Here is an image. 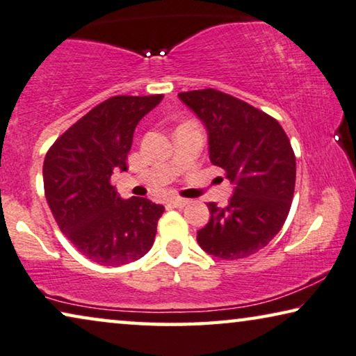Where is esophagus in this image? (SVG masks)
I'll use <instances>...</instances> for the list:
<instances>
[{"instance_id":"1","label":"esophagus","mask_w":356,"mask_h":356,"mask_svg":"<svg viewBox=\"0 0 356 356\" xmlns=\"http://www.w3.org/2000/svg\"><path fill=\"white\" fill-rule=\"evenodd\" d=\"M169 204H172L174 208H184L185 204H188V202L184 198H171L169 200Z\"/></svg>"}]
</instances>
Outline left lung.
Here are the masks:
<instances>
[{"label":"left lung","instance_id":"8db88e82","mask_svg":"<svg viewBox=\"0 0 356 356\" xmlns=\"http://www.w3.org/2000/svg\"><path fill=\"white\" fill-rule=\"evenodd\" d=\"M208 132V153L234 184L226 208L208 203L197 232L204 252L222 259L252 257L282 229L295 188V154L276 119L219 90L179 93Z\"/></svg>","mask_w":356,"mask_h":356}]
</instances>
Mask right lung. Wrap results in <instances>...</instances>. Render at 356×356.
Segmentation results:
<instances>
[{"label":"right lung","instance_id":"right-lung-1","mask_svg":"<svg viewBox=\"0 0 356 356\" xmlns=\"http://www.w3.org/2000/svg\"><path fill=\"white\" fill-rule=\"evenodd\" d=\"M163 95L113 97L69 127L43 163L44 197L59 229L83 257L102 266H121L153 247L163 204L121 198L113 171H127L137 124Z\"/></svg>","mask_w":356,"mask_h":356}]
</instances>
